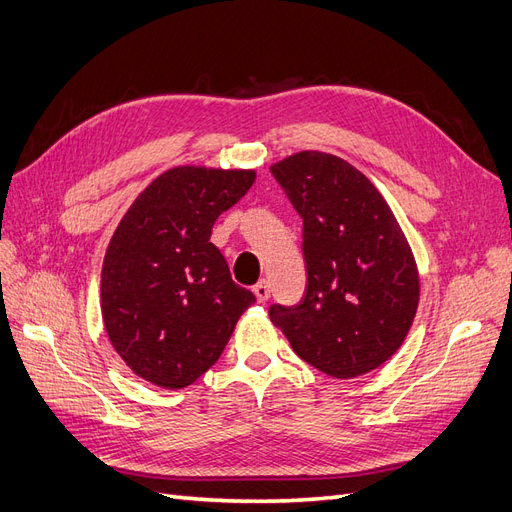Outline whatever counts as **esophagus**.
<instances>
[{"label":"esophagus","instance_id":"1","mask_svg":"<svg viewBox=\"0 0 512 512\" xmlns=\"http://www.w3.org/2000/svg\"><path fill=\"white\" fill-rule=\"evenodd\" d=\"M252 292H254V297H256V301L258 303H265L267 299H269V294H271V288H269V282H258L254 288H252Z\"/></svg>","mask_w":512,"mask_h":512}]
</instances>
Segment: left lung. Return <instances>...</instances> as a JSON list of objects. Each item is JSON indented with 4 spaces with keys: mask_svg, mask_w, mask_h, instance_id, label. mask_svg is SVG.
I'll return each mask as SVG.
<instances>
[{
    "mask_svg": "<svg viewBox=\"0 0 512 512\" xmlns=\"http://www.w3.org/2000/svg\"><path fill=\"white\" fill-rule=\"evenodd\" d=\"M271 170L303 218L307 290L269 318L322 374H369L404 344L421 297L404 230L376 185L333 153L297 151Z\"/></svg>",
    "mask_w": 512,
    "mask_h": 512,
    "instance_id": "1",
    "label": "left lung"
}]
</instances>
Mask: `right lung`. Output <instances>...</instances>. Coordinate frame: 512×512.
<instances>
[{
	"label": "right lung",
	"instance_id": "obj_1",
	"mask_svg": "<svg viewBox=\"0 0 512 512\" xmlns=\"http://www.w3.org/2000/svg\"><path fill=\"white\" fill-rule=\"evenodd\" d=\"M254 179V168H168L121 218L104 254L100 309L108 342L134 376L168 391L190 386L256 301L209 241Z\"/></svg>",
	"mask_w": 512,
	"mask_h": 512
}]
</instances>
